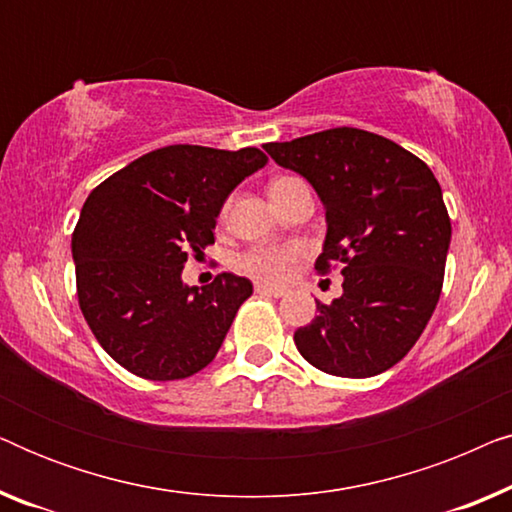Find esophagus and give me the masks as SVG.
I'll list each match as a JSON object with an SVG mask.
<instances>
[{"label": "esophagus", "mask_w": 512, "mask_h": 512, "mask_svg": "<svg viewBox=\"0 0 512 512\" xmlns=\"http://www.w3.org/2000/svg\"><path fill=\"white\" fill-rule=\"evenodd\" d=\"M256 291L265 293V296H275V298H282L286 293V289H282V286H272V284H256Z\"/></svg>", "instance_id": "34e87169"}]
</instances>
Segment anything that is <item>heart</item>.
Segmentation results:
<instances>
[{"instance_id":"b5f03b06","label":"heart","mask_w":512,"mask_h":512,"mask_svg":"<svg viewBox=\"0 0 512 512\" xmlns=\"http://www.w3.org/2000/svg\"><path fill=\"white\" fill-rule=\"evenodd\" d=\"M289 179H277L272 181L270 188L284 184ZM303 256V247L298 244H291V247H270V249H256L249 251L247 256L242 258V268L258 279H265V282H284L293 275L296 265Z\"/></svg>"}]
</instances>
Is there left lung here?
Listing matches in <instances>:
<instances>
[{"label": "left lung", "mask_w": 512, "mask_h": 512, "mask_svg": "<svg viewBox=\"0 0 512 512\" xmlns=\"http://www.w3.org/2000/svg\"><path fill=\"white\" fill-rule=\"evenodd\" d=\"M300 174L326 209L314 263H342V296L317 300L312 324L293 333L307 363L338 377L396 366L429 324L443 289L452 223L429 165L387 137L333 128L263 146Z\"/></svg>", "instance_id": "left-lung-1"}]
</instances>
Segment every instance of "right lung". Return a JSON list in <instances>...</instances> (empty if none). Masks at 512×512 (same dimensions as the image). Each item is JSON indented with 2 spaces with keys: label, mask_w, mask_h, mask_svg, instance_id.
I'll return each instance as SVG.
<instances>
[{
  "label": "right lung",
  "mask_w": 512,
  "mask_h": 512,
  "mask_svg": "<svg viewBox=\"0 0 512 512\" xmlns=\"http://www.w3.org/2000/svg\"><path fill=\"white\" fill-rule=\"evenodd\" d=\"M263 151L174 144L132 160L88 195L72 235L83 317L111 359L146 380H184L214 361L254 286L223 272L181 279L214 242L216 216Z\"/></svg>",
  "instance_id": "right-lung-1"
}]
</instances>
